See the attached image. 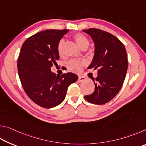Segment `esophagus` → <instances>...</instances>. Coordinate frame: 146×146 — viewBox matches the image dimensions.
Segmentation results:
<instances>
[{
    "label": "esophagus",
    "instance_id": "1",
    "mask_svg": "<svg viewBox=\"0 0 146 146\" xmlns=\"http://www.w3.org/2000/svg\"><path fill=\"white\" fill-rule=\"evenodd\" d=\"M86 80V78L84 77V76H79L78 78V81L79 82H84V81Z\"/></svg>",
    "mask_w": 146,
    "mask_h": 146
}]
</instances>
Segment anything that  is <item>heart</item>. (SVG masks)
I'll use <instances>...</instances> for the list:
<instances>
[{
  "instance_id": "obj_1",
  "label": "heart",
  "mask_w": 146,
  "mask_h": 146,
  "mask_svg": "<svg viewBox=\"0 0 146 146\" xmlns=\"http://www.w3.org/2000/svg\"><path fill=\"white\" fill-rule=\"evenodd\" d=\"M73 38L75 40L76 43L78 44V46L83 49H85L90 46V40L86 36L82 33H77L73 35ZM64 42L62 40L59 41L57 45L58 53H62V49ZM86 62L84 60H78V59H71L67 62V67L69 70L74 71V72H80L82 70V66L85 65Z\"/></svg>"
}]
</instances>
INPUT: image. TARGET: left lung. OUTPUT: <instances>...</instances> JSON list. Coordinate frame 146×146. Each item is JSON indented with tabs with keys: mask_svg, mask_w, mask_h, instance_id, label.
I'll return each mask as SVG.
<instances>
[{
	"mask_svg": "<svg viewBox=\"0 0 146 146\" xmlns=\"http://www.w3.org/2000/svg\"><path fill=\"white\" fill-rule=\"evenodd\" d=\"M95 42V51L89 69H98V76L93 79L95 91L84 98L94 104H104L119 92L127 70V56L123 43L113 35L102 29H84Z\"/></svg>",
	"mask_w": 146,
	"mask_h": 146,
	"instance_id": "1",
	"label": "left lung"
}]
</instances>
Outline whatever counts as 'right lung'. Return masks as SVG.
Instances as JSON below:
<instances>
[{"mask_svg": "<svg viewBox=\"0 0 146 146\" xmlns=\"http://www.w3.org/2000/svg\"><path fill=\"white\" fill-rule=\"evenodd\" d=\"M69 29H48L33 35L24 41L17 67L20 80L28 97L44 108L60 104L69 86L78 76L73 73L56 75L51 71L59 59L57 45Z\"/></svg>", "mask_w": 146, "mask_h": 146, "instance_id": "obj_1", "label": "right lung"}]
</instances>
